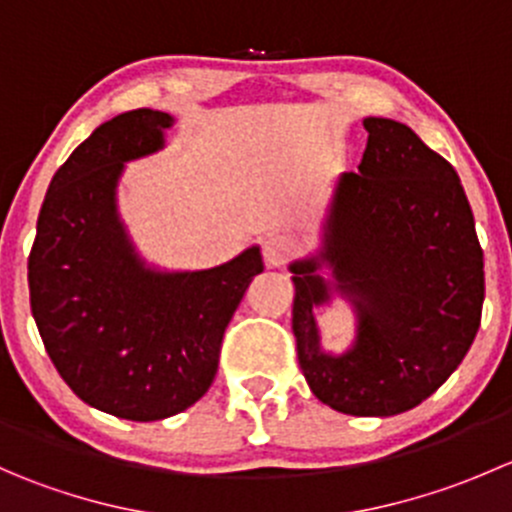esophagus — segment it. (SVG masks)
<instances>
[{
    "instance_id": "34e87169",
    "label": "esophagus",
    "mask_w": 512,
    "mask_h": 512,
    "mask_svg": "<svg viewBox=\"0 0 512 512\" xmlns=\"http://www.w3.org/2000/svg\"><path fill=\"white\" fill-rule=\"evenodd\" d=\"M297 247V240L289 232H272V235L265 237L262 242V257H265V265L280 267L289 260V255Z\"/></svg>"
}]
</instances>
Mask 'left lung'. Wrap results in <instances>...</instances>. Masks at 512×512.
I'll list each match as a JSON object with an SVG mask.
<instances>
[{"label": "left lung", "mask_w": 512, "mask_h": 512, "mask_svg": "<svg viewBox=\"0 0 512 512\" xmlns=\"http://www.w3.org/2000/svg\"><path fill=\"white\" fill-rule=\"evenodd\" d=\"M359 173H342L322 250L289 265L292 332L309 389L352 416H396L426 401L480 327L485 277L471 203L456 168L409 126L364 118ZM322 266L333 280L318 275ZM342 293L357 314L344 355L318 344L313 309Z\"/></svg>", "instance_id": "obj_1"}]
</instances>
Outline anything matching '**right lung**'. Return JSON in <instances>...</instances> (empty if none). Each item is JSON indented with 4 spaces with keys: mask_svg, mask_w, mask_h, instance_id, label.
I'll list each match as a JSON object with an SVG mask.
<instances>
[{
    "mask_svg": "<svg viewBox=\"0 0 512 512\" xmlns=\"http://www.w3.org/2000/svg\"><path fill=\"white\" fill-rule=\"evenodd\" d=\"M173 116L151 108L101 123L46 190L29 255V299L69 389L106 414L160 421L203 399L223 334L262 272L260 247L195 272L148 267L118 218L128 160L163 148Z\"/></svg>",
    "mask_w": 512,
    "mask_h": 512,
    "instance_id": "right-lung-1",
    "label": "right lung"
}]
</instances>
